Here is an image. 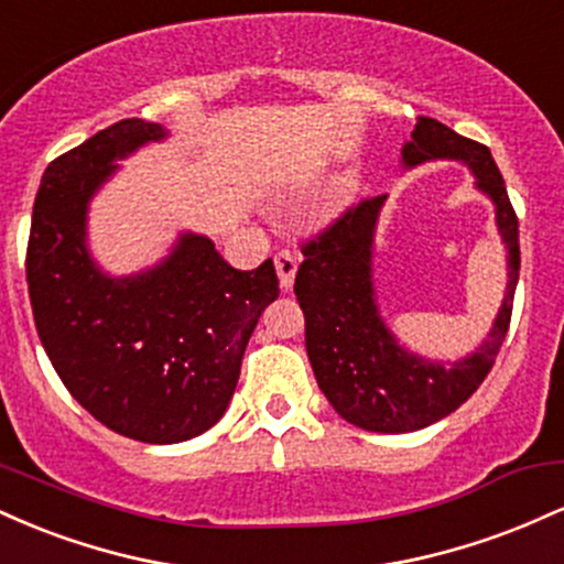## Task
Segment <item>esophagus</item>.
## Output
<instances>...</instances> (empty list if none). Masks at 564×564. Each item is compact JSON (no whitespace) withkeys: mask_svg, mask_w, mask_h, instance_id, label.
<instances>
[{"mask_svg":"<svg viewBox=\"0 0 564 564\" xmlns=\"http://www.w3.org/2000/svg\"><path fill=\"white\" fill-rule=\"evenodd\" d=\"M275 273H278V281H281V289L289 291L294 286V275H296V254L294 251H278L275 254Z\"/></svg>","mask_w":564,"mask_h":564,"instance_id":"esophagus-1","label":"esophagus"}]
</instances>
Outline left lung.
<instances>
[{
  "label": "left lung",
  "instance_id": "8db88e82",
  "mask_svg": "<svg viewBox=\"0 0 564 564\" xmlns=\"http://www.w3.org/2000/svg\"><path fill=\"white\" fill-rule=\"evenodd\" d=\"M403 170L448 159L467 164L475 187L496 206V228L507 249V294L488 336L462 360H430L398 341L379 313L373 289V236L387 196L366 198L332 228L302 246L294 294L304 313L310 366L334 411L368 432H416L440 422L482 384L509 332L520 278V230L507 185L480 142L462 138L430 116H419L403 145Z\"/></svg>",
  "mask_w": 564,
  "mask_h": 564
}]
</instances>
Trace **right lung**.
Masks as SVG:
<instances>
[{
  "mask_svg": "<svg viewBox=\"0 0 564 564\" xmlns=\"http://www.w3.org/2000/svg\"><path fill=\"white\" fill-rule=\"evenodd\" d=\"M166 129L116 121L44 170L25 278L39 339L76 403L140 443H183L223 419L257 321L278 300L273 260L236 270L212 238L180 232L170 254L108 275L89 254V200Z\"/></svg>",
  "mask_w": 564,
  "mask_h": 564,
  "instance_id": "obj_1",
  "label": "right lung"
}]
</instances>
